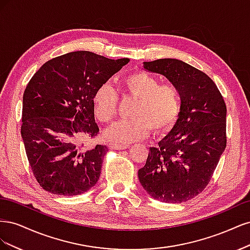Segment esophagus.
Here are the masks:
<instances>
[{"instance_id": "1", "label": "esophagus", "mask_w": 250, "mask_h": 250, "mask_svg": "<svg viewBox=\"0 0 250 250\" xmlns=\"http://www.w3.org/2000/svg\"><path fill=\"white\" fill-rule=\"evenodd\" d=\"M128 147H129V145H121V144H116V143L109 144V148L113 150H123V149H127Z\"/></svg>"}]
</instances>
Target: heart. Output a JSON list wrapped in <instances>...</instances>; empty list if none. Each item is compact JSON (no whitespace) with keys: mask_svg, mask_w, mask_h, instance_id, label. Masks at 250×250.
I'll use <instances>...</instances> for the list:
<instances>
[{"mask_svg":"<svg viewBox=\"0 0 250 250\" xmlns=\"http://www.w3.org/2000/svg\"><path fill=\"white\" fill-rule=\"evenodd\" d=\"M120 88L127 96L137 99L131 111L133 118L120 120L105 131L107 141L130 144L144 139L149 133L168 130L176 122L181 108L178 88L161 81L147 72L137 71L126 75L120 81ZM119 103L117 90L109 83H103L94 96L97 119L107 123L115 117Z\"/></svg>","mask_w":250,"mask_h":250,"instance_id":"heart-1","label":"heart"}]
</instances>
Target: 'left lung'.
<instances>
[{
  "instance_id": "1",
  "label": "left lung",
  "mask_w": 250,
  "mask_h": 250,
  "mask_svg": "<svg viewBox=\"0 0 250 250\" xmlns=\"http://www.w3.org/2000/svg\"><path fill=\"white\" fill-rule=\"evenodd\" d=\"M175 85L181 108L175 124L156 147H150L139 180L151 197L168 203L190 200L201 193L226 147V106L206 73L181 60L143 62Z\"/></svg>"
}]
</instances>
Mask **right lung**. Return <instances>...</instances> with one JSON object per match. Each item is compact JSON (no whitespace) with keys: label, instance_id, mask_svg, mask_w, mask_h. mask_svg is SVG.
Here are the masks:
<instances>
[{"label":"right lung","instance_id":"1","mask_svg":"<svg viewBox=\"0 0 250 250\" xmlns=\"http://www.w3.org/2000/svg\"><path fill=\"white\" fill-rule=\"evenodd\" d=\"M128 62L129 58L71 52L49 60L29 81L22 96L21 134L43 190L75 196L98 183L108 149L84 146L99 132L94 96Z\"/></svg>","mask_w":250,"mask_h":250}]
</instances>
